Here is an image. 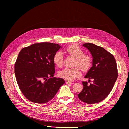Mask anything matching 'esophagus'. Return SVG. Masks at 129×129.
<instances>
[{
	"label": "esophagus",
	"mask_w": 129,
	"mask_h": 129,
	"mask_svg": "<svg viewBox=\"0 0 129 129\" xmlns=\"http://www.w3.org/2000/svg\"><path fill=\"white\" fill-rule=\"evenodd\" d=\"M66 84L68 85H71L72 84V82H70V81H67Z\"/></svg>",
	"instance_id": "obj_1"
}]
</instances>
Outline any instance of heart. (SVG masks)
Returning a JSON list of instances; mask_svg holds the SVG:
<instances>
[{
    "instance_id": "b5f03b06",
    "label": "heart",
    "mask_w": 129,
    "mask_h": 129,
    "mask_svg": "<svg viewBox=\"0 0 129 129\" xmlns=\"http://www.w3.org/2000/svg\"><path fill=\"white\" fill-rule=\"evenodd\" d=\"M66 53L69 55H72L76 58L74 62L75 67L69 68H66L58 72V76L62 78L72 81L79 77L81 73L79 68L84 72L89 70L91 67L92 59L91 56L84 54V52L82 49L76 45H72L68 47L65 50ZM53 62L55 66L58 67H61L63 64L64 57L62 52H56L53 56Z\"/></svg>"
}]
</instances>
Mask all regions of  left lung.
I'll list each match as a JSON object with an SVG mask.
<instances>
[{
	"instance_id": "left-lung-1",
	"label": "left lung",
	"mask_w": 129,
	"mask_h": 129,
	"mask_svg": "<svg viewBox=\"0 0 129 129\" xmlns=\"http://www.w3.org/2000/svg\"><path fill=\"white\" fill-rule=\"evenodd\" d=\"M83 45L89 51L93 57L92 66L85 78L93 81L90 85L83 81V89L78 96L84 103L96 104L104 100L114 86L118 75L117 63L113 55L104 48L91 43Z\"/></svg>"
}]
</instances>
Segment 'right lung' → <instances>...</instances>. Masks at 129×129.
<instances>
[{"label": "right lung", "mask_w": 129, "mask_h": 129, "mask_svg": "<svg viewBox=\"0 0 129 129\" xmlns=\"http://www.w3.org/2000/svg\"><path fill=\"white\" fill-rule=\"evenodd\" d=\"M61 47L56 43H34L22 49L14 65L19 87L25 97L45 104L54 97L65 81L53 77V56Z\"/></svg>", "instance_id": "right-lung-1"}]
</instances>
